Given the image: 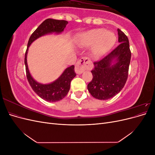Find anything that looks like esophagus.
<instances>
[{"instance_id": "1", "label": "esophagus", "mask_w": 155, "mask_h": 155, "mask_svg": "<svg viewBox=\"0 0 155 155\" xmlns=\"http://www.w3.org/2000/svg\"><path fill=\"white\" fill-rule=\"evenodd\" d=\"M92 61L90 58L88 57H83L79 59L76 64L75 71L78 74H82L85 70L91 68Z\"/></svg>"}]
</instances>
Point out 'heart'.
<instances>
[{"label":"heart","instance_id":"heart-1","mask_svg":"<svg viewBox=\"0 0 155 155\" xmlns=\"http://www.w3.org/2000/svg\"><path fill=\"white\" fill-rule=\"evenodd\" d=\"M115 40L116 37L113 33L109 31H105L104 29L98 28L83 34L80 37L79 42L81 45H89L97 41L94 50L96 53H99L110 48L114 44Z\"/></svg>","mask_w":155,"mask_h":155}]
</instances>
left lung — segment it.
<instances>
[{
  "instance_id": "8db88e82",
  "label": "left lung",
  "mask_w": 155,
  "mask_h": 155,
  "mask_svg": "<svg viewBox=\"0 0 155 155\" xmlns=\"http://www.w3.org/2000/svg\"><path fill=\"white\" fill-rule=\"evenodd\" d=\"M118 34L120 45L105 57L94 63V67L91 71L93 78L87 88L91 94L98 100H108L116 96L122 90L128 78L131 58L129 42L120 29ZM113 60L114 64L112 63Z\"/></svg>"
}]
</instances>
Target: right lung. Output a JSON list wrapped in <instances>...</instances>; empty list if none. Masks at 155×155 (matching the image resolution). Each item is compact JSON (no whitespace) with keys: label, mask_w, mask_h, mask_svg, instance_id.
Wrapping results in <instances>:
<instances>
[{"label":"right lung","mask_w":155,"mask_h":155,"mask_svg":"<svg viewBox=\"0 0 155 155\" xmlns=\"http://www.w3.org/2000/svg\"><path fill=\"white\" fill-rule=\"evenodd\" d=\"M68 22L64 20H55L52 18L46 19L31 35L25 53V64L28 81L33 91L37 95L42 99L49 102L59 101L67 96L70 88V83L72 79L76 76L74 71V66L72 65L65 69L61 76L52 83L50 84L39 83L34 79L29 72L26 59L28 50L30 45L37 38L53 32L59 34L64 30Z\"/></svg>","instance_id":"1"}]
</instances>
